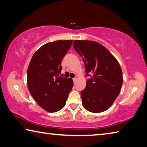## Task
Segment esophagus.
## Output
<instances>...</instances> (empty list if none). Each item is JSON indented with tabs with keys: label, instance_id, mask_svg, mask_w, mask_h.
<instances>
[{
	"label": "esophagus",
	"instance_id": "34e87169",
	"mask_svg": "<svg viewBox=\"0 0 147 147\" xmlns=\"http://www.w3.org/2000/svg\"><path fill=\"white\" fill-rule=\"evenodd\" d=\"M73 81H74V84H76V81H77V78H74V79H73Z\"/></svg>",
	"mask_w": 147,
	"mask_h": 147
}]
</instances>
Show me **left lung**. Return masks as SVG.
<instances>
[{"mask_svg":"<svg viewBox=\"0 0 147 147\" xmlns=\"http://www.w3.org/2000/svg\"><path fill=\"white\" fill-rule=\"evenodd\" d=\"M73 46L83 58L86 75L93 73L81 92L83 106L90 112H104L112 106L121 92V68L115 57L96 41L75 40Z\"/></svg>","mask_w":147,"mask_h":147,"instance_id":"obj_1","label":"left lung"}]
</instances>
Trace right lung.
I'll use <instances>...</instances> for the list:
<instances>
[{"label":"right lung","instance_id":"right-lung-1","mask_svg":"<svg viewBox=\"0 0 147 147\" xmlns=\"http://www.w3.org/2000/svg\"><path fill=\"white\" fill-rule=\"evenodd\" d=\"M73 40L48 42L33 54L28 68L27 84L37 103L48 112H56L66 105L74 86L71 78L59 76L61 61Z\"/></svg>","mask_w":147,"mask_h":147}]
</instances>
